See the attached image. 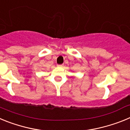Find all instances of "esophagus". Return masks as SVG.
Segmentation results:
<instances>
[{
	"label": "esophagus",
	"instance_id": "obj_1",
	"mask_svg": "<svg viewBox=\"0 0 130 130\" xmlns=\"http://www.w3.org/2000/svg\"><path fill=\"white\" fill-rule=\"evenodd\" d=\"M57 66H58V67H62L63 64H58V65H57Z\"/></svg>",
	"mask_w": 130,
	"mask_h": 130
}]
</instances>
